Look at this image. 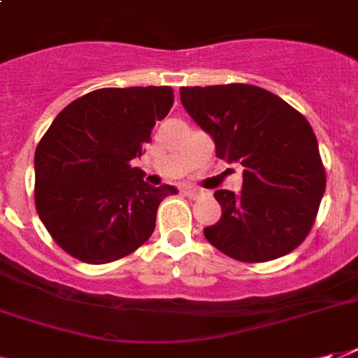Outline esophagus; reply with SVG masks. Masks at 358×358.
<instances>
[{
  "instance_id": "34e87169",
  "label": "esophagus",
  "mask_w": 358,
  "mask_h": 358,
  "mask_svg": "<svg viewBox=\"0 0 358 358\" xmlns=\"http://www.w3.org/2000/svg\"><path fill=\"white\" fill-rule=\"evenodd\" d=\"M182 193H184L185 196H189V199H196V196H199V191L193 189V187H184Z\"/></svg>"
}]
</instances>
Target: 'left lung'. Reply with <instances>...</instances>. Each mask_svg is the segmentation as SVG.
I'll return each mask as SVG.
<instances>
[{
    "mask_svg": "<svg viewBox=\"0 0 358 358\" xmlns=\"http://www.w3.org/2000/svg\"><path fill=\"white\" fill-rule=\"evenodd\" d=\"M180 100L213 137L217 157L245 167L241 195L215 191L223 215L204 229L208 241L247 264L297 249L327 184L308 120L277 94L247 83L182 87Z\"/></svg>",
    "mask_w": 358,
    "mask_h": 358,
    "instance_id": "obj_1",
    "label": "left lung"
}]
</instances>
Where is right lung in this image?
<instances>
[{"instance_id": "obj_1", "label": "right lung", "mask_w": 358, "mask_h": 358, "mask_svg": "<svg viewBox=\"0 0 358 358\" xmlns=\"http://www.w3.org/2000/svg\"><path fill=\"white\" fill-rule=\"evenodd\" d=\"M171 87H108L69 103L35 150V206L53 241L85 264L137 250L156 229L159 202L131 159L171 111Z\"/></svg>"}]
</instances>
